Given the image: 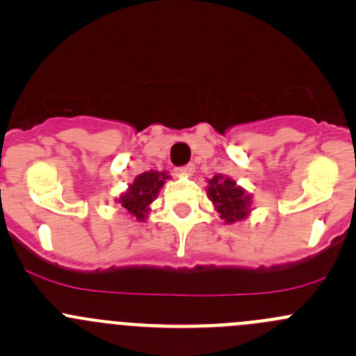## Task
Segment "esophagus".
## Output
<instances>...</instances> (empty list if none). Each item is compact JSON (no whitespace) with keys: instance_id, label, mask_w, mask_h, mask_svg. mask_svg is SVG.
<instances>
[{"instance_id":"1","label":"esophagus","mask_w":356,"mask_h":356,"mask_svg":"<svg viewBox=\"0 0 356 356\" xmlns=\"http://www.w3.org/2000/svg\"><path fill=\"white\" fill-rule=\"evenodd\" d=\"M195 174V165L193 163H188L184 165V167L177 168V175H184V177H189V175Z\"/></svg>"}]
</instances>
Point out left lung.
<instances>
[{
    "instance_id": "left-lung-1",
    "label": "left lung",
    "mask_w": 356,
    "mask_h": 356,
    "mask_svg": "<svg viewBox=\"0 0 356 356\" xmlns=\"http://www.w3.org/2000/svg\"><path fill=\"white\" fill-rule=\"evenodd\" d=\"M208 198L213 203L215 210L220 213L225 224L245 220L251 211V195L246 189L236 184L234 179L217 174L208 179Z\"/></svg>"
}]
</instances>
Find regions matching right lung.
<instances>
[{
	"label": "right lung",
	"mask_w": 356,
	"mask_h": 356,
	"mask_svg": "<svg viewBox=\"0 0 356 356\" xmlns=\"http://www.w3.org/2000/svg\"><path fill=\"white\" fill-rule=\"evenodd\" d=\"M168 179H170V175L167 172H143L134 179L132 184H129L127 191L118 198V203L132 218H138L139 222L146 220L149 210H152L149 204L155 201L160 189L163 188L165 181H168Z\"/></svg>",
	"instance_id": "1"
}]
</instances>
